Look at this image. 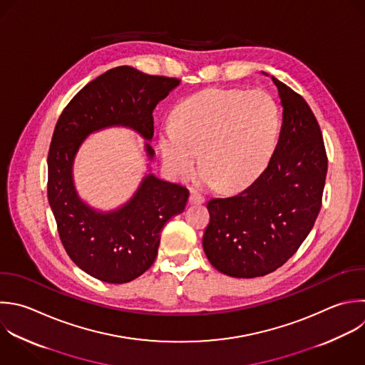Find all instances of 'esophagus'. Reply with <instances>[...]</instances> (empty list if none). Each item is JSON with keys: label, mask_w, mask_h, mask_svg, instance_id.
I'll use <instances>...</instances> for the list:
<instances>
[{"label": "esophagus", "mask_w": 365, "mask_h": 365, "mask_svg": "<svg viewBox=\"0 0 365 365\" xmlns=\"http://www.w3.org/2000/svg\"><path fill=\"white\" fill-rule=\"evenodd\" d=\"M204 197L202 195H200L198 192H195V191H191V194H190V198H188V202L191 204V205H197V204H204Z\"/></svg>", "instance_id": "1"}]
</instances>
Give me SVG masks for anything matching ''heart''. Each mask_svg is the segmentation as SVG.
<instances>
[{"instance_id": "1", "label": "heart", "mask_w": 365, "mask_h": 365, "mask_svg": "<svg viewBox=\"0 0 365 365\" xmlns=\"http://www.w3.org/2000/svg\"><path fill=\"white\" fill-rule=\"evenodd\" d=\"M173 125L160 135L167 170L177 177H190L201 153L202 178L225 191H237L268 165L281 120L275 101L265 91L208 88L175 107Z\"/></svg>"}]
</instances>
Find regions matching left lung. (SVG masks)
Instances as JSON below:
<instances>
[{
	"label": "left lung",
	"instance_id": "left-lung-1",
	"mask_svg": "<svg viewBox=\"0 0 365 365\" xmlns=\"http://www.w3.org/2000/svg\"><path fill=\"white\" fill-rule=\"evenodd\" d=\"M271 80L282 106L272 158L248 188L207 204L204 252L214 268L235 278L262 277L285 264L321 208L328 164L319 125L301 96Z\"/></svg>",
	"mask_w": 365,
	"mask_h": 365
}]
</instances>
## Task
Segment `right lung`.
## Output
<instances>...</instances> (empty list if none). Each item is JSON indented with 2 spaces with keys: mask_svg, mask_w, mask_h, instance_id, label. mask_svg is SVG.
I'll list each match as a JSON object with an SVG mask.
<instances>
[{
  "mask_svg": "<svg viewBox=\"0 0 365 365\" xmlns=\"http://www.w3.org/2000/svg\"><path fill=\"white\" fill-rule=\"evenodd\" d=\"M180 80L144 74L121 66L88 83L66 107L56 125L48 153V202L61 242L70 258L87 274L110 284H124L154 262L161 230L181 214L188 190L148 173L123 205L103 211L77 192L74 161L91 134L125 127L141 135L148 161L155 157L153 113Z\"/></svg>",
  "mask_w": 365,
  "mask_h": 365,
  "instance_id": "obj_1",
  "label": "right lung"
}]
</instances>
